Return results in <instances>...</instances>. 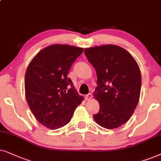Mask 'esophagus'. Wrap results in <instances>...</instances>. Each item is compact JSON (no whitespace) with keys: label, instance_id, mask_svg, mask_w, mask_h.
<instances>
[{"label":"esophagus","instance_id":"esophagus-1","mask_svg":"<svg viewBox=\"0 0 161 161\" xmlns=\"http://www.w3.org/2000/svg\"><path fill=\"white\" fill-rule=\"evenodd\" d=\"M92 94L91 93H88L87 94V95H86L85 96V99L86 100H90V99H91L92 98Z\"/></svg>","mask_w":161,"mask_h":161}]
</instances>
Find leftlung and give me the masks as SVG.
Here are the masks:
<instances>
[{
	"label": "left lung",
	"mask_w": 161,
	"mask_h": 161,
	"mask_svg": "<svg viewBox=\"0 0 161 161\" xmlns=\"http://www.w3.org/2000/svg\"><path fill=\"white\" fill-rule=\"evenodd\" d=\"M84 52L97 76L93 96L99 103V111L93 119L106 129L121 127L131 118L140 98L138 63L127 50L115 45L87 48Z\"/></svg>",
	"instance_id": "obj_1"
}]
</instances>
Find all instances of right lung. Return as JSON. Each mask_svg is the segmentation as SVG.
<instances>
[{"mask_svg":"<svg viewBox=\"0 0 161 161\" xmlns=\"http://www.w3.org/2000/svg\"><path fill=\"white\" fill-rule=\"evenodd\" d=\"M83 48L55 44L44 48L28 65L25 95L30 110L42 125L57 130L68 124L84 99L68 77Z\"/></svg>","mask_w":161,"mask_h":161,"instance_id":"right-lung-1","label":"right lung"}]
</instances>
